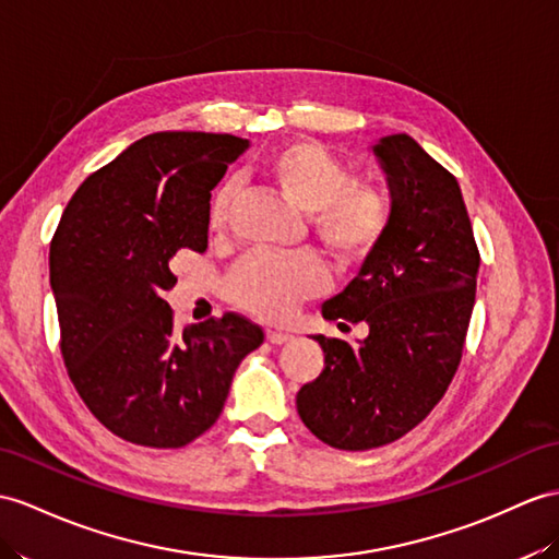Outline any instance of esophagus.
I'll return each instance as SVG.
<instances>
[{
	"label": "esophagus",
	"instance_id": "1",
	"mask_svg": "<svg viewBox=\"0 0 559 559\" xmlns=\"http://www.w3.org/2000/svg\"><path fill=\"white\" fill-rule=\"evenodd\" d=\"M265 338H267L270 344L282 346V344L292 342V334H287V332H275V330H267V332H265Z\"/></svg>",
	"mask_w": 559,
	"mask_h": 559
}]
</instances>
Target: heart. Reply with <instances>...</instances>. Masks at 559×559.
Wrapping results in <instances>:
<instances>
[{"label":"heart","mask_w":559,"mask_h":559,"mask_svg":"<svg viewBox=\"0 0 559 559\" xmlns=\"http://www.w3.org/2000/svg\"><path fill=\"white\" fill-rule=\"evenodd\" d=\"M255 175L298 213L308 215L312 235L344 267L365 263L386 239L393 223L389 189L353 177L346 163L318 142L294 140L258 163ZM229 194L217 192L209 206V229L225 235ZM326 272L316 253L292 258L249 255L229 272V304L265 320H284L304 298L318 294Z\"/></svg>","instance_id":"1"}]
</instances>
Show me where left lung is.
<instances>
[{"label": "left lung", "instance_id": "8db88e82", "mask_svg": "<svg viewBox=\"0 0 559 559\" xmlns=\"http://www.w3.org/2000/svg\"><path fill=\"white\" fill-rule=\"evenodd\" d=\"M386 173L393 223L348 287L322 304L342 326L367 322L358 346L312 336L318 379L296 393L304 425L338 451L405 437L453 382L474 308L479 249L455 177L411 134L372 146Z\"/></svg>", "mask_w": 559, "mask_h": 559}]
</instances>
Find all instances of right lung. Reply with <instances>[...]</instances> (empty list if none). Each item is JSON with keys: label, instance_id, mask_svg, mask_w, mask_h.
Masks as SVG:
<instances>
[{"label": "right lung", "instance_id": "add662e5", "mask_svg": "<svg viewBox=\"0 0 559 559\" xmlns=\"http://www.w3.org/2000/svg\"><path fill=\"white\" fill-rule=\"evenodd\" d=\"M249 140L154 132L78 187L49 247L68 377L116 437L182 448L215 425L263 330L237 312L177 332L173 258L209 249L211 189Z\"/></svg>", "mask_w": 559, "mask_h": 559}]
</instances>
